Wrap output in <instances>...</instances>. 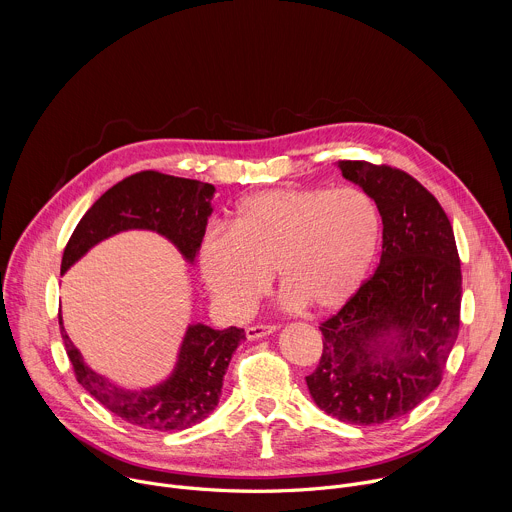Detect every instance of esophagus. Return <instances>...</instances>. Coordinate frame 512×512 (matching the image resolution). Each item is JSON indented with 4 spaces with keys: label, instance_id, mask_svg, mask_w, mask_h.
Masks as SVG:
<instances>
[{
    "label": "esophagus",
    "instance_id": "obj_1",
    "mask_svg": "<svg viewBox=\"0 0 512 512\" xmlns=\"http://www.w3.org/2000/svg\"><path fill=\"white\" fill-rule=\"evenodd\" d=\"M275 332V326L273 324H253L247 328V338L249 340H257V338H263V336H269Z\"/></svg>",
    "mask_w": 512,
    "mask_h": 512
}]
</instances>
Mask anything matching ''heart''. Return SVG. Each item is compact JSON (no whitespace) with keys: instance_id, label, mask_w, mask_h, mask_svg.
<instances>
[{"instance_id":"obj_1","label":"heart","mask_w":512,"mask_h":512,"mask_svg":"<svg viewBox=\"0 0 512 512\" xmlns=\"http://www.w3.org/2000/svg\"><path fill=\"white\" fill-rule=\"evenodd\" d=\"M375 200L360 188H271L243 198L229 231L202 239L200 275L225 314L245 316L273 271L289 306H344L367 277L379 247Z\"/></svg>"}]
</instances>
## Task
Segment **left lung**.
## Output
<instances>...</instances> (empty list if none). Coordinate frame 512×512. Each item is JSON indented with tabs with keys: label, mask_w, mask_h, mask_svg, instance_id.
I'll return each instance as SVG.
<instances>
[{
	"label": "left lung",
	"mask_w": 512,
	"mask_h": 512,
	"mask_svg": "<svg viewBox=\"0 0 512 512\" xmlns=\"http://www.w3.org/2000/svg\"><path fill=\"white\" fill-rule=\"evenodd\" d=\"M383 218V255L356 294L320 324L322 358L306 377L328 415L354 425L397 419L442 383L460 330L462 269L450 218L407 172L338 162Z\"/></svg>",
	"instance_id": "8db88e82"
}]
</instances>
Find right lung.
<instances>
[{"label": "right lung", "mask_w": 512, "mask_h": 512, "mask_svg": "<svg viewBox=\"0 0 512 512\" xmlns=\"http://www.w3.org/2000/svg\"><path fill=\"white\" fill-rule=\"evenodd\" d=\"M212 194V184L156 170L127 176L81 218L64 247L60 271L64 273L99 241L127 229L158 231L192 261L206 231ZM58 324L77 381L117 417L156 431L186 429L212 413L221 397L231 356L245 338V330L237 326L212 330L194 324L186 332L176 371L164 385L150 391H125L93 373L64 332L60 316Z\"/></svg>", "instance_id": "add662e5"}]
</instances>
